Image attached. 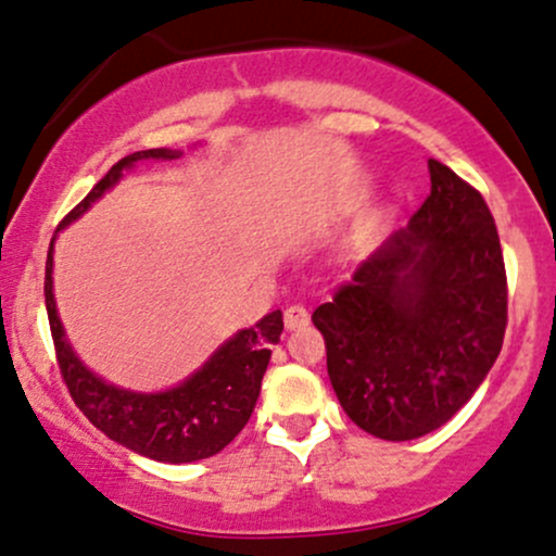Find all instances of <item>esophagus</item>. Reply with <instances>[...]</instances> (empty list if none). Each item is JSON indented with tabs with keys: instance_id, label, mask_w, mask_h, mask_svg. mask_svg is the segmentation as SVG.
Here are the masks:
<instances>
[{
	"instance_id": "1",
	"label": "esophagus",
	"mask_w": 556,
	"mask_h": 556,
	"mask_svg": "<svg viewBox=\"0 0 556 556\" xmlns=\"http://www.w3.org/2000/svg\"><path fill=\"white\" fill-rule=\"evenodd\" d=\"M283 323H286V328H289V330L307 326V323H309L307 307H302V304H291V307L283 312Z\"/></svg>"
}]
</instances>
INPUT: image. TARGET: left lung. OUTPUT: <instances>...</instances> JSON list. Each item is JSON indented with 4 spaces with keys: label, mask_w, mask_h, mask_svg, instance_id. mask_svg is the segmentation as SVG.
<instances>
[{
    "label": "left lung",
    "mask_w": 556,
    "mask_h": 556,
    "mask_svg": "<svg viewBox=\"0 0 556 556\" xmlns=\"http://www.w3.org/2000/svg\"><path fill=\"white\" fill-rule=\"evenodd\" d=\"M430 197L312 312L344 413L413 441L470 402L502 352L507 273L483 197L428 160Z\"/></svg>",
    "instance_id": "obj_1"
}]
</instances>
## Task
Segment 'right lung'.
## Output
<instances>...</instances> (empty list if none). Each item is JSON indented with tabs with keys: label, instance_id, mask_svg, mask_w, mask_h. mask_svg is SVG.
Returning a JSON list of instances; mask_svg holds the SVG:
<instances>
[{
	"label": "right lung",
	"instance_id": "right-lung-1",
	"mask_svg": "<svg viewBox=\"0 0 556 556\" xmlns=\"http://www.w3.org/2000/svg\"><path fill=\"white\" fill-rule=\"evenodd\" d=\"M184 152L178 149H143L123 157L110 173L89 191V197L78 204L58 230L78 220L93 202H99L123 173L130 170L136 162L143 160H176ZM54 239L47 254V278H43V302H47L49 328H52L54 349H58L60 372L65 378L73 402L89 420L102 430L115 444L141 454V457L157 459L167 465L197 463L212 454L223 452L241 428L257 404L262 376L270 362V344H278L283 333V315L280 309L270 312L252 328H241L226 344H220L210 354V359L180 380L178 386L154 394L121 389L108 383L102 376L91 372L73 352L65 328L58 315L54 302Z\"/></svg>",
	"mask_w": 556,
	"mask_h": 556
}]
</instances>
